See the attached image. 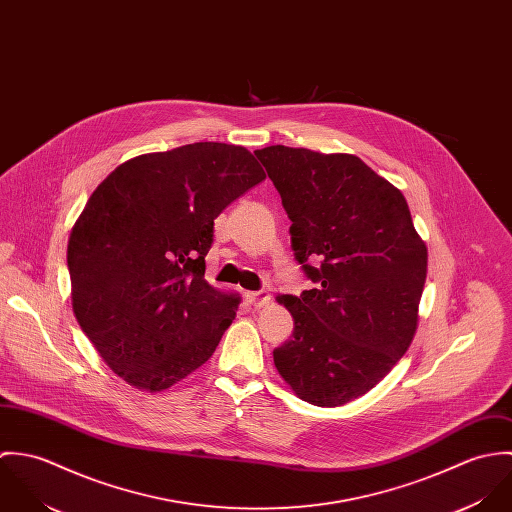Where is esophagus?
Returning a JSON list of instances; mask_svg holds the SVG:
<instances>
[{"mask_svg": "<svg viewBox=\"0 0 512 512\" xmlns=\"http://www.w3.org/2000/svg\"><path fill=\"white\" fill-rule=\"evenodd\" d=\"M246 299L254 305V307H264L270 303L272 295L268 292H248L246 293Z\"/></svg>", "mask_w": 512, "mask_h": 512, "instance_id": "esophagus-1", "label": "esophagus"}]
</instances>
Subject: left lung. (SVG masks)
Here are the masks:
<instances>
[{
	"instance_id": "8db88e82",
	"label": "left lung",
	"mask_w": 512,
	"mask_h": 512,
	"mask_svg": "<svg viewBox=\"0 0 512 512\" xmlns=\"http://www.w3.org/2000/svg\"><path fill=\"white\" fill-rule=\"evenodd\" d=\"M292 220V248L313 290L278 295L293 335L274 365L321 408L374 388L408 351L428 274V248L404 195L351 153L254 151Z\"/></svg>"
}]
</instances>
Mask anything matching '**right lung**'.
Here are the masks:
<instances>
[{
  "mask_svg": "<svg viewBox=\"0 0 512 512\" xmlns=\"http://www.w3.org/2000/svg\"><path fill=\"white\" fill-rule=\"evenodd\" d=\"M264 179L246 147L199 142L128 159L90 195L67 248L74 317L130 386L163 392L215 353L240 303L205 280L215 219Z\"/></svg>",
  "mask_w": 512,
  "mask_h": 512,
  "instance_id": "right-lung-1",
  "label": "right lung"
}]
</instances>
